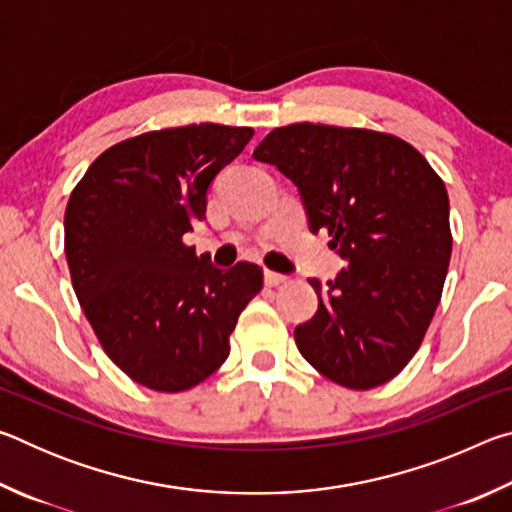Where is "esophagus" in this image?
<instances>
[{
    "label": "esophagus",
    "mask_w": 512,
    "mask_h": 512,
    "mask_svg": "<svg viewBox=\"0 0 512 512\" xmlns=\"http://www.w3.org/2000/svg\"><path fill=\"white\" fill-rule=\"evenodd\" d=\"M264 280H266V284H268V287H280V284H284V282H287V277H284V275H280V273L266 271V273H264Z\"/></svg>",
    "instance_id": "esophagus-1"
}]
</instances>
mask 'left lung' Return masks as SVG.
<instances>
[{"label":"left lung","mask_w":512,"mask_h":512,"mask_svg":"<svg viewBox=\"0 0 512 512\" xmlns=\"http://www.w3.org/2000/svg\"><path fill=\"white\" fill-rule=\"evenodd\" d=\"M255 160L298 185L311 232L325 230L348 266L318 293L296 345L320 375L370 391L400 375L443 296L452 230L443 178L391 133L325 124L273 128Z\"/></svg>","instance_id":"1"}]
</instances>
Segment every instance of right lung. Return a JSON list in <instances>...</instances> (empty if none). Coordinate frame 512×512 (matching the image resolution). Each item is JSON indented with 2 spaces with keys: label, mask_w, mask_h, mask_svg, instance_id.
<instances>
[{
  "label": "right lung",
  "mask_w": 512,
  "mask_h": 512,
  "mask_svg": "<svg viewBox=\"0 0 512 512\" xmlns=\"http://www.w3.org/2000/svg\"><path fill=\"white\" fill-rule=\"evenodd\" d=\"M255 135L192 124L112 144L65 210L72 287L115 366L158 393L189 391L221 368L230 334L264 287L257 264L219 271L185 244L207 187Z\"/></svg>",
  "instance_id": "right-lung-1"
}]
</instances>
